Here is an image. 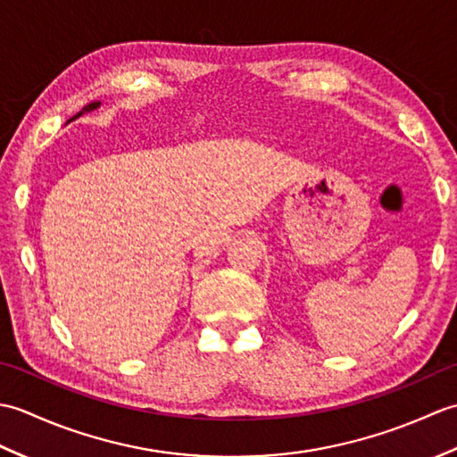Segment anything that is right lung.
<instances>
[{
	"label": "right lung",
	"instance_id": "right-lung-1",
	"mask_svg": "<svg viewBox=\"0 0 457 457\" xmlns=\"http://www.w3.org/2000/svg\"><path fill=\"white\" fill-rule=\"evenodd\" d=\"M100 105H102V102H94V104H88V105H86V108H82V112H79V113H76L72 120H76V118H80V115H82V113H88V112H94V110H98V108H100ZM72 120H71V121H72Z\"/></svg>",
	"mask_w": 457,
	"mask_h": 457
}]
</instances>
